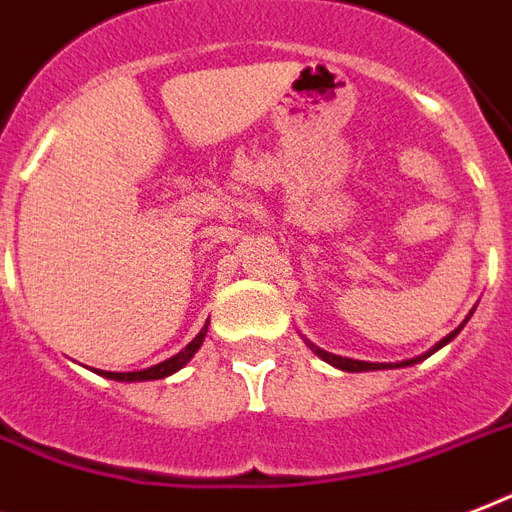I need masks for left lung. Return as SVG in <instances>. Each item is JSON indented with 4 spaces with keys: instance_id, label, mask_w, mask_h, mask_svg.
<instances>
[{
    "instance_id": "1",
    "label": "left lung",
    "mask_w": 512,
    "mask_h": 512,
    "mask_svg": "<svg viewBox=\"0 0 512 512\" xmlns=\"http://www.w3.org/2000/svg\"><path fill=\"white\" fill-rule=\"evenodd\" d=\"M470 315H473V312H470ZM470 315H467V318H465V323H467V320H470ZM465 323H462V326H459V328H454V331H451L449 336H443L441 342L435 344V347H433V350H430V352H425V355H419V358L400 360V363H368V360L342 358V355H334V352L320 350V347H315V344H310V342H307V344H310L312 350H315V355H318V358H323V360H326V363H331V366L342 368V371H350V374H355V371H382V368H403V366H414V363H419V360L430 358V355H433V352H438V350H441V347H446V344H449L451 339H454V336H457L459 331H462V328H465Z\"/></svg>"
}]
</instances>
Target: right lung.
Returning a JSON list of instances; mask_svg holds the SVG:
<instances>
[{"label": "right lung", "mask_w": 512, "mask_h": 512, "mask_svg": "<svg viewBox=\"0 0 512 512\" xmlns=\"http://www.w3.org/2000/svg\"><path fill=\"white\" fill-rule=\"evenodd\" d=\"M205 334H208V323L202 326V331L197 336H194L192 342L186 344L184 350L178 352V355H173V358L162 360V363H157V366L152 368H144V371H128V374H117V371H98L101 376H106V379H117V382H149V379H165V376L176 374L178 368H184L189 360H192V355L197 350H200L202 339H205Z\"/></svg>", "instance_id": "right-lung-1"}]
</instances>
